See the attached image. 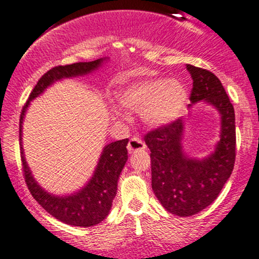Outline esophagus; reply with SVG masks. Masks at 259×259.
I'll return each mask as SVG.
<instances>
[{"label": "esophagus", "instance_id": "esophagus-1", "mask_svg": "<svg viewBox=\"0 0 259 259\" xmlns=\"http://www.w3.org/2000/svg\"><path fill=\"white\" fill-rule=\"evenodd\" d=\"M145 148H146L145 143H144V141L139 138L130 139L129 144H127V151H129L130 154L140 151V150H145Z\"/></svg>", "mask_w": 259, "mask_h": 259}]
</instances>
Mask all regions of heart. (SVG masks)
I'll list each match as a JSON object with an SVG mask.
<instances>
[{
    "label": "heart",
    "mask_w": 259,
    "mask_h": 259,
    "mask_svg": "<svg viewBox=\"0 0 259 259\" xmlns=\"http://www.w3.org/2000/svg\"><path fill=\"white\" fill-rule=\"evenodd\" d=\"M115 98L120 107L141 111L148 125L161 127L182 116L189 102V92L178 79L151 78L122 87L116 92Z\"/></svg>",
    "instance_id": "obj_1"
}]
</instances>
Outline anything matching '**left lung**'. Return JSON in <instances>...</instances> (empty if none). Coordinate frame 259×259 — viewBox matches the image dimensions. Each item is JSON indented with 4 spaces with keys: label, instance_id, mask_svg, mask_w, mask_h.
I'll return each mask as SVG.
<instances>
[{
    "label": "left lung",
    "instance_id": "left-lung-1",
    "mask_svg": "<svg viewBox=\"0 0 259 259\" xmlns=\"http://www.w3.org/2000/svg\"><path fill=\"white\" fill-rule=\"evenodd\" d=\"M192 91L189 107L205 102L221 115V133L214 151L203 159L187 156L182 149L185 122L157 127L144 138L151 154V186L170 213L194 216L211 205L232 174L236 159L235 109L213 73L186 64Z\"/></svg>",
    "mask_w": 259,
    "mask_h": 259
}]
</instances>
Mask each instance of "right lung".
Listing matches in <instances>:
<instances>
[{"label":"right lung","mask_w":259,"mask_h":259,"mask_svg":"<svg viewBox=\"0 0 259 259\" xmlns=\"http://www.w3.org/2000/svg\"><path fill=\"white\" fill-rule=\"evenodd\" d=\"M105 58H99L92 62H79L68 65H58L48 70L42 75L36 87L29 95L28 100L24 104L20 119V145H21V160L23 167L24 180L31 191L34 200L42 206L48 213L56 217L61 222L78 227H92L98 225L109 214L113 200L118 190V180L121 170L127 161L126 145L129 139L114 141L108 144L100 154L99 161L95 167L93 176L77 192L70 195H53L46 191L34 180L29 170L28 164L24 159L23 148H22V124L27 108L31 102L39 97L48 87L56 81L65 79V78L80 77L87 75L94 70L99 69L102 64L107 61Z\"/></svg>","instance_id":"right-lung-1"}]
</instances>
